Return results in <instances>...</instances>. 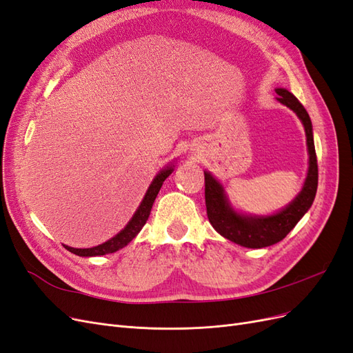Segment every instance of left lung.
Instances as JSON below:
<instances>
[{
  "label": "left lung",
  "mask_w": 353,
  "mask_h": 353,
  "mask_svg": "<svg viewBox=\"0 0 353 353\" xmlns=\"http://www.w3.org/2000/svg\"><path fill=\"white\" fill-rule=\"evenodd\" d=\"M279 101L290 108L302 121L306 132V144L309 152V170L305 185L290 205L271 216H244L234 212L223 193L222 185L209 172H205V199L208 218L221 236L244 248L261 249L281 241L296 223L312 206L318 187V163L312 135V122L307 112L292 92L279 88Z\"/></svg>",
  "instance_id": "8db88e82"
}]
</instances>
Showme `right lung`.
<instances>
[{
    "label": "right lung",
    "mask_w": 353,
    "mask_h": 353,
    "mask_svg": "<svg viewBox=\"0 0 353 353\" xmlns=\"http://www.w3.org/2000/svg\"><path fill=\"white\" fill-rule=\"evenodd\" d=\"M172 170H174L172 168H166L159 175H156L153 183L147 190V193L141 201L140 208H138V210L135 212V215L132 216V219L130 222H128V225L119 234H117V236H114L109 241H105L100 245H95V248H90V249H73V248H69V245H65V248L69 252H72L73 254H78V256H101V254L113 253L116 250L125 248V245L130 243L144 227V223L147 222L148 216H150V210H152L153 203L157 197L159 190H160V187H162L163 181L170 174H172Z\"/></svg>",
    "instance_id": "1"
}]
</instances>
